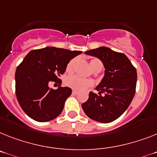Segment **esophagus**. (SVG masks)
Masks as SVG:
<instances>
[{"instance_id":"1","label":"esophagus","mask_w":157,"mask_h":157,"mask_svg":"<svg viewBox=\"0 0 157 157\" xmlns=\"http://www.w3.org/2000/svg\"><path fill=\"white\" fill-rule=\"evenodd\" d=\"M72 95H77L78 94V92H77V91H76V90H72Z\"/></svg>"}]
</instances>
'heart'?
<instances>
[{"mask_svg":"<svg viewBox=\"0 0 157 157\" xmlns=\"http://www.w3.org/2000/svg\"><path fill=\"white\" fill-rule=\"evenodd\" d=\"M76 62V59H72L67 64L66 71L68 72H72L74 69L75 64ZM89 65L93 71L96 73L100 72L102 68H103V64L101 60L97 58L91 59L89 61ZM64 85L70 89H74V90H85L89 87L93 85V82L89 80H85V79L80 78L77 76H67L64 80Z\"/></svg>","mask_w":157,"mask_h":157,"instance_id":"heart-1","label":"heart"}]
</instances>
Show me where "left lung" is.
<instances>
[{
    "instance_id": "1",
    "label": "left lung",
    "mask_w": 157,
    "mask_h": 157,
    "mask_svg": "<svg viewBox=\"0 0 157 157\" xmlns=\"http://www.w3.org/2000/svg\"><path fill=\"white\" fill-rule=\"evenodd\" d=\"M85 53L100 59L105 72L96 88L98 94L90 92L89 100L81 106L92 120L110 123L119 118L132 101L136 86V69L124 54L107 47L89 50ZM102 93L104 95H101Z\"/></svg>"
}]
</instances>
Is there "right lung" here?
Returning <instances> with one entry per match:
<instances>
[{
  "mask_svg": "<svg viewBox=\"0 0 157 157\" xmlns=\"http://www.w3.org/2000/svg\"><path fill=\"white\" fill-rule=\"evenodd\" d=\"M81 52L46 47L32 50L26 55L16 70L15 89L20 106L30 118L46 122L61 113L72 89L60 87V76L70 60ZM51 82L58 84L59 89H50Z\"/></svg>",
  "mask_w": 157,
  "mask_h": 157,
  "instance_id": "add662e5",
  "label": "right lung"
}]
</instances>
